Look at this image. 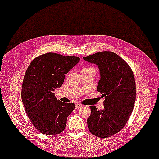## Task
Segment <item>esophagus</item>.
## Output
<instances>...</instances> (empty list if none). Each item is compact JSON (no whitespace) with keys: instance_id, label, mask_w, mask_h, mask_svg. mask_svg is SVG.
I'll list each match as a JSON object with an SVG mask.
<instances>
[{"instance_id":"34e87169","label":"esophagus","mask_w":159,"mask_h":159,"mask_svg":"<svg viewBox=\"0 0 159 159\" xmlns=\"http://www.w3.org/2000/svg\"><path fill=\"white\" fill-rule=\"evenodd\" d=\"M82 107H83V105H82V104H80V103H79V102H77L75 104V107H76V108H82Z\"/></svg>"}]
</instances>
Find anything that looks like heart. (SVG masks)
<instances>
[{
	"instance_id": "b5f03b06",
	"label": "heart",
	"mask_w": 159,
	"mask_h": 159,
	"mask_svg": "<svg viewBox=\"0 0 159 159\" xmlns=\"http://www.w3.org/2000/svg\"><path fill=\"white\" fill-rule=\"evenodd\" d=\"M94 70V69L93 67H84L83 69H82V71H88V70Z\"/></svg>"
}]
</instances>
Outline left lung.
Listing matches in <instances>:
<instances>
[{
  "instance_id": "8db88e82",
  "label": "left lung",
  "mask_w": 159,
  "mask_h": 159,
  "mask_svg": "<svg viewBox=\"0 0 159 159\" xmlns=\"http://www.w3.org/2000/svg\"><path fill=\"white\" fill-rule=\"evenodd\" d=\"M83 58L99 67L97 91L105 97L103 110L89 107L88 127L92 134L105 139L125 127L133 112L136 94L134 74L126 61L113 52H99Z\"/></svg>"
}]
</instances>
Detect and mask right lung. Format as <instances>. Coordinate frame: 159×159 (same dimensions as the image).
<instances>
[{
    "instance_id": "right-lung-1",
    "label": "right lung",
    "mask_w": 159,
    "mask_h": 159,
    "mask_svg": "<svg viewBox=\"0 0 159 159\" xmlns=\"http://www.w3.org/2000/svg\"><path fill=\"white\" fill-rule=\"evenodd\" d=\"M79 60L78 57L47 52L34 58L27 68L22 85V101L29 120L42 134L56 135L65 129L75 104L59 101L53 92L62 85L65 74Z\"/></svg>"
}]
</instances>
